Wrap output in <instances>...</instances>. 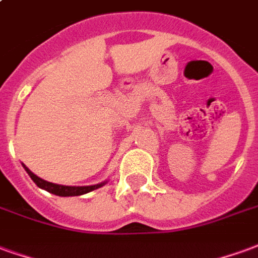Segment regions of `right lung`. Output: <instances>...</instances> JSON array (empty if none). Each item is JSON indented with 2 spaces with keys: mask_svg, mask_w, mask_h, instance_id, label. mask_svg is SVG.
<instances>
[{
  "mask_svg": "<svg viewBox=\"0 0 258 258\" xmlns=\"http://www.w3.org/2000/svg\"><path fill=\"white\" fill-rule=\"evenodd\" d=\"M22 166H23V168L26 170V173L30 175V178L34 181V184H36L38 188L45 189L47 192H49V194L56 195V196H81V195L88 194L91 190H95L98 189V188H101V186H103V185L107 182V181H103V182H99V184L85 185V186H70V185L53 184V182H48L45 179L37 177L36 174L33 173V171H30L23 163H22Z\"/></svg>",
  "mask_w": 258,
  "mask_h": 258,
  "instance_id": "add662e5",
  "label": "right lung"
}]
</instances>
